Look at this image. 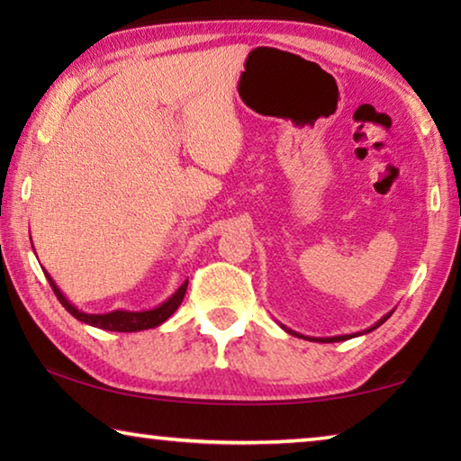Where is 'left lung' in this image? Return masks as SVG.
<instances>
[{
  "instance_id": "8db88e82",
  "label": "left lung",
  "mask_w": 461,
  "mask_h": 461,
  "mask_svg": "<svg viewBox=\"0 0 461 461\" xmlns=\"http://www.w3.org/2000/svg\"><path fill=\"white\" fill-rule=\"evenodd\" d=\"M394 313V309L390 311V313H386L384 317H380L376 323L374 325H370L368 330H364V331H357V333H349V335H333V338H309V335H303V333H296V331H293V330H288L286 325H283V323H278L280 327H283V330L286 331V333H291V335H294V338H303V339H309V341H321V343H333V341H346V339H352V338H357V335H364V333H370V331H374V330H378V327L386 321V319Z\"/></svg>"
}]
</instances>
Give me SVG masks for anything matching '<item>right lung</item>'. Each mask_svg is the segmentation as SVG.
<instances>
[{
  "mask_svg": "<svg viewBox=\"0 0 461 461\" xmlns=\"http://www.w3.org/2000/svg\"><path fill=\"white\" fill-rule=\"evenodd\" d=\"M34 248V246H32ZM46 278L52 286L54 294L60 301V305L65 307L68 313H71L75 319L87 323L91 327H99V330H107V331H142V330H152V327H158L167 321V319L175 313V311L181 307L183 296L186 293V285H189V278L176 288V291L168 296L167 301H162L158 307L152 309H144V311H126V309H118V311H109V313H85V311L77 309L71 301L62 294L60 288L54 283L52 276L44 270Z\"/></svg>",
  "mask_w": 461,
  "mask_h": 461,
  "instance_id": "add662e5",
  "label": "right lung"
}]
</instances>
